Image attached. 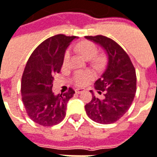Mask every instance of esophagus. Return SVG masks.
Masks as SVG:
<instances>
[{"label":"esophagus","mask_w":157,"mask_h":157,"mask_svg":"<svg viewBox=\"0 0 157 157\" xmlns=\"http://www.w3.org/2000/svg\"><path fill=\"white\" fill-rule=\"evenodd\" d=\"M83 91H84V89H82V88H77V89L75 90V92H76V93H78V94L82 93V92H83Z\"/></svg>","instance_id":"1"}]
</instances>
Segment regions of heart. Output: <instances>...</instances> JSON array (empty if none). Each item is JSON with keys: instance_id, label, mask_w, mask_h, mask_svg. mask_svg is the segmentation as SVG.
Wrapping results in <instances>:
<instances>
[{"instance_id": "b5f03b06", "label": "heart", "mask_w": 157, "mask_h": 157, "mask_svg": "<svg viewBox=\"0 0 157 157\" xmlns=\"http://www.w3.org/2000/svg\"><path fill=\"white\" fill-rule=\"evenodd\" d=\"M77 50L82 55V57L85 58L86 59H93L98 53V48L96 47V45L91 42H82L77 46ZM69 57V51H66L64 55V59H63L64 65L67 63ZM93 76H94L93 74L90 71H78L74 75V82L79 86H83V85H86L88 82L93 78Z\"/></svg>"}]
</instances>
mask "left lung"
I'll return each instance as SVG.
<instances>
[{"label":"left lung","instance_id":"obj_1","mask_svg":"<svg viewBox=\"0 0 157 157\" xmlns=\"http://www.w3.org/2000/svg\"><path fill=\"white\" fill-rule=\"evenodd\" d=\"M85 38L101 46L107 57L106 69L95 82L98 92H105V97L100 99L92 92L91 101L85 105L86 114L98 124H113L124 115L133 101L137 82L135 68L128 54L112 39L103 35Z\"/></svg>","mask_w":157,"mask_h":157}]
</instances>
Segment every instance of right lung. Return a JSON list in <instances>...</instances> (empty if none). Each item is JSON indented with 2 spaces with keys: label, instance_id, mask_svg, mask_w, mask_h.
Listing matches in <instances>:
<instances>
[{
  "label": "right lung",
  "instance_id": "obj_1",
  "mask_svg": "<svg viewBox=\"0 0 157 157\" xmlns=\"http://www.w3.org/2000/svg\"><path fill=\"white\" fill-rule=\"evenodd\" d=\"M76 36L57 34L42 42L31 54L21 81V95L28 116L42 126L58 124L65 118L67 104L74 96L69 88L64 94L52 92L53 76L59 74L64 55Z\"/></svg>",
  "mask_w": 157,
  "mask_h": 157
}]
</instances>
